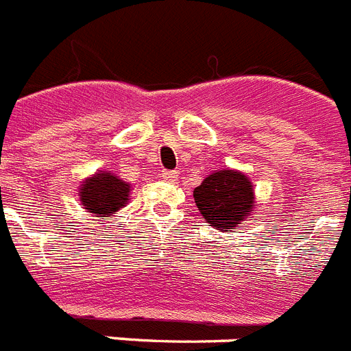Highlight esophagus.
I'll return each instance as SVG.
<instances>
[{
	"mask_svg": "<svg viewBox=\"0 0 351 351\" xmlns=\"http://www.w3.org/2000/svg\"><path fill=\"white\" fill-rule=\"evenodd\" d=\"M160 175H162V178H164V180L175 182L176 178H178V171H176V169H162Z\"/></svg>",
	"mask_w": 351,
	"mask_h": 351,
	"instance_id": "obj_1",
	"label": "esophagus"
}]
</instances>
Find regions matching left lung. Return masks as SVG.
Masks as SVG:
<instances>
[{"mask_svg":"<svg viewBox=\"0 0 351 351\" xmlns=\"http://www.w3.org/2000/svg\"><path fill=\"white\" fill-rule=\"evenodd\" d=\"M194 203L208 225L230 232L253 210V185L243 173L217 171L194 189Z\"/></svg>","mask_w":351,"mask_h":351,"instance_id":"1","label":"left lung"}]
</instances>
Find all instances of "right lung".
<instances>
[{
  "label": "right lung",
  "instance_id": "right-lung-1",
  "mask_svg": "<svg viewBox=\"0 0 351 351\" xmlns=\"http://www.w3.org/2000/svg\"><path fill=\"white\" fill-rule=\"evenodd\" d=\"M130 194V185L117 178L112 173H99L87 182L80 189V202L85 210L98 217L116 214L126 205Z\"/></svg>",
  "mask_w": 351,
  "mask_h": 351
}]
</instances>
